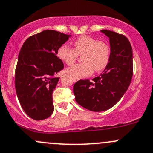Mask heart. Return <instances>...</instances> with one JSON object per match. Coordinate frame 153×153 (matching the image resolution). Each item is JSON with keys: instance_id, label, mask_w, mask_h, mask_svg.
<instances>
[{"instance_id": "heart-1", "label": "heart", "mask_w": 153, "mask_h": 153, "mask_svg": "<svg viewBox=\"0 0 153 153\" xmlns=\"http://www.w3.org/2000/svg\"><path fill=\"white\" fill-rule=\"evenodd\" d=\"M74 49L64 44L58 49V57L67 65H72L76 61L78 55H81L83 63L72 66L67 72L75 80L85 78L93 70L101 72L108 65L110 58V49L104 41L88 35H83L74 42Z\"/></svg>"}]
</instances>
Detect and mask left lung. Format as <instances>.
I'll return each mask as SVG.
<instances>
[{"label":"left lung","instance_id":"left-lung-1","mask_svg":"<svg viewBox=\"0 0 153 153\" xmlns=\"http://www.w3.org/2000/svg\"><path fill=\"white\" fill-rule=\"evenodd\" d=\"M110 44V58L104 72L89 80H80L73 86L75 101L88 110L102 112L115 106L127 90L133 73L132 49L124 35L101 30Z\"/></svg>","mask_w":153,"mask_h":153}]
</instances>
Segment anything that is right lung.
I'll return each instance as SVG.
<instances>
[{"instance_id":"1","label":"right lung","mask_w":153,"mask_h":153,"mask_svg":"<svg viewBox=\"0 0 153 153\" xmlns=\"http://www.w3.org/2000/svg\"><path fill=\"white\" fill-rule=\"evenodd\" d=\"M71 35L44 30L30 36L23 44L15 69V84L21 107L36 121L49 118L54 111L52 92L64 69L58 49Z\"/></svg>"}]
</instances>
